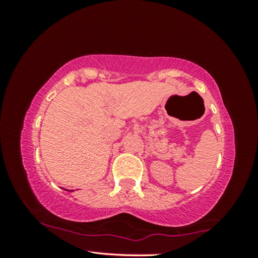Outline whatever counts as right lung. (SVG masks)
<instances>
[{
	"instance_id": "right-lung-1",
	"label": "right lung",
	"mask_w": 258,
	"mask_h": 258,
	"mask_svg": "<svg viewBox=\"0 0 258 258\" xmlns=\"http://www.w3.org/2000/svg\"><path fill=\"white\" fill-rule=\"evenodd\" d=\"M63 190H66V191H74V190H67V189H63Z\"/></svg>"
}]
</instances>
